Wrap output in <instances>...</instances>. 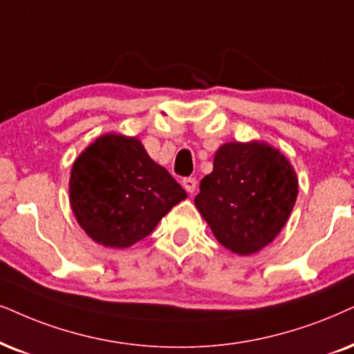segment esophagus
I'll list each match as a JSON object with an SVG mask.
<instances>
[{
    "label": "esophagus",
    "instance_id": "34e87169",
    "mask_svg": "<svg viewBox=\"0 0 354 354\" xmlns=\"http://www.w3.org/2000/svg\"><path fill=\"white\" fill-rule=\"evenodd\" d=\"M181 185L185 189L189 192V194H192V192L196 191V186H198V181H196V178H185V180L181 181Z\"/></svg>",
    "mask_w": 354,
    "mask_h": 354
}]
</instances>
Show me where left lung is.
<instances>
[{"label": "left lung", "mask_w": 354, "mask_h": 354, "mask_svg": "<svg viewBox=\"0 0 354 354\" xmlns=\"http://www.w3.org/2000/svg\"><path fill=\"white\" fill-rule=\"evenodd\" d=\"M194 204L216 239L236 254L257 253L279 234L297 199V178L266 144L222 145Z\"/></svg>", "instance_id": "left-lung-1"}]
</instances>
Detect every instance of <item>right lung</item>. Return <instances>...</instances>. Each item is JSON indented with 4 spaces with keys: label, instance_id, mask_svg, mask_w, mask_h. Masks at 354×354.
<instances>
[{
    "label": "right lung",
    "instance_id": "right-lung-1",
    "mask_svg": "<svg viewBox=\"0 0 354 354\" xmlns=\"http://www.w3.org/2000/svg\"><path fill=\"white\" fill-rule=\"evenodd\" d=\"M186 191L133 137L96 138L70 176V204L82 229L97 243L127 248L150 235Z\"/></svg>",
    "mask_w": 354,
    "mask_h": 354
}]
</instances>
